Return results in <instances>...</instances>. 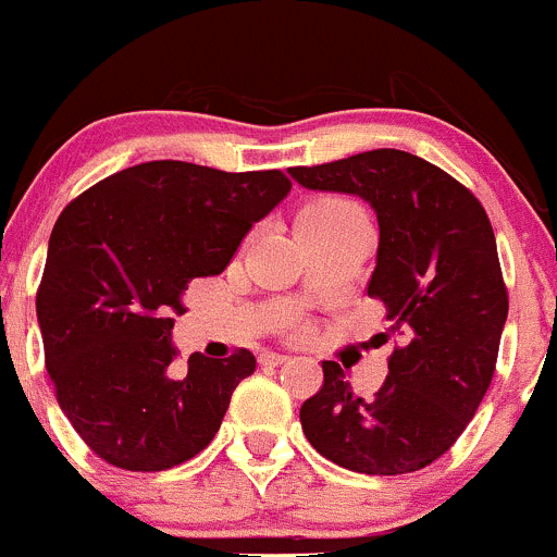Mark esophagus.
Here are the masks:
<instances>
[{"instance_id": "esophagus-1", "label": "esophagus", "mask_w": 557, "mask_h": 557, "mask_svg": "<svg viewBox=\"0 0 557 557\" xmlns=\"http://www.w3.org/2000/svg\"><path fill=\"white\" fill-rule=\"evenodd\" d=\"M261 363H267V367H280V363L288 361V356H283V352H261V358H258Z\"/></svg>"}]
</instances>
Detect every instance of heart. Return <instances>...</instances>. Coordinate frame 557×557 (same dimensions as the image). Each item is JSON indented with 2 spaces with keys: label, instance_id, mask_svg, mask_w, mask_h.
<instances>
[{
  "label": "heart",
  "instance_id": "heart-1",
  "mask_svg": "<svg viewBox=\"0 0 557 557\" xmlns=\"http://www.w3.org/2000/svg\"><path fill=\"white\" fill-rule=\"evenodd\" d=\"M301 226H323V228H345L356 226V223H369L367 215L352 201L339 199V196H325V199H314L301 210L299 215Z\"/></svg>",
  "mask_w": 557,
  "mask_h": 557
}]
</instances>
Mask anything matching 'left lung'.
Segmentation results:
<instances>
[{
	"label": "left lung",
	"mask_w": 557,
	"mask_h": 557,
	"mask_svg": "<svg viewBox=\"0 0 557 557\" xmlns=\"http://www.w3.org/2000/svg\"><path fill=\"white\" fill-rule=\"evenodd\" d=\"M290 177L312 190L356 194L380 223L369 296L398 334L374 398L352 393L336 361L301 404L310 445L361 474H409L455 445L496 372L509 312L507 285L485 207L420 156L380 148Z\"/></svg>",
	"instance_id": "8db88e82"
}]
</instances>
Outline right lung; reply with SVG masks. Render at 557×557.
Returning <instances> with one entry per match:
<instances>
[{
	"instance_id": "right-lung-1",
	"label": "right lung",
	"mask_w": 557,
	"mask_h": 557,
	"mask_svg": "<svg viewBox=\"0 0 557 557\" xmlns=\"http://www.w3.org/2000/svg\"><path fill=\"white\" fill-rule=\"evenodd\" d=\"M288 190L280 170L148 161L64 207L37 288L45 369L72 429L107 463L164 471L218 434L256 356L194 352L188 374L172 377L174 314L190 280L221 274Z\"/></svg>"
}]
</instances>
